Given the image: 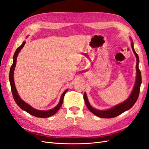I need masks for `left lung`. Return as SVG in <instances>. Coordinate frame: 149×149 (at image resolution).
I'll return each instance as SVG.
<instances>
[{"label":"left lung","mask_w":149,"mask_h":149,"mask_svg":"<svg viewBox=\"0 0 149 149\" xmlns=\"http://www.w3.org/2000/svg\"><path fill=\"white\" fill-rule=\"evenodd\" d=\"M131 46H132L133 51L134 52V54H135V56L136 58V80H135V85H134L132 92L131 94H130V95L128 97V99H127L126 100H125L124 102H123L122 103L116 105V106H114V107H112L110 109H108L99 110V109H97L93 108L91 105H90L88 98H87L86 93L85 92L84 93L83 99L85 100V102L86 107H88V109L90 112H92L93 114L96 115L98 117H100L102 118H112L116 117L119 114H122L123 112L128 111L130 108H132L133 105L135 104L136 101L138 99V97H139V92H140V85L141 83V76L140 71L139 68V57L138 56L137 54L136 53L135 49H134L133 42L132 40L131 43Z\"/></svg>","instance_id":"1"}]
</instances>
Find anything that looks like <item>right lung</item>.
<instances>
[{"instance_id":"obj_1","label":"right lung","mask_w":149,"mask_h":149,"mask_svg":"<svg viewBox=\"0 0 149 149\" xmlns=\"http://www.w3.org/2000/svg\"><path fill=\"white\" fill-rule=\"evenodd\" d=\"M25 43H26V42H23L22 44H21V45L19 46L16 49V52H15V53H14V56H13V63L10 69L9 81H10V87H11V91H12L14 99V100H15L16 103L22 110L27 112L28 113H29L30 114L33 116H35V117L42 118H48V117L51 116H53L54 114H55L56 112L59 111L61 106H62V104L63 103L64 97L65 95V94H66V93L67 92L68 89H66L63 93L62 95H61V97L59 102L58 103L57 106L55 107L52 109L47 110V111H41V110L36 109L32 107L31 106H30V105L27 104L26 102H25L23 100H22V99H21V97H19V94H18V93L17 92V90H16V88L15 86V83H14V70H15V67L16 65V61H17V56H18V54H19V52L21 51V50L23 49V47H24Z\"/></svg>"}]
</instances>
